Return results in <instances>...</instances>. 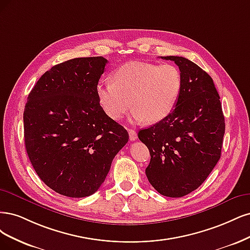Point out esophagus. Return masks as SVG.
<instances>
[{
  "mask_svg": "<svg viewBox=\"0 0 250 250\" xmlns=\"http://www.w3.org/2000/svg\"><path fill=\"white\" fill-rule=\"evenodd\" d=\"M128 136H130V140L131 141H135L137 138H138V136H137V133L134 130H128Z\"/></svg>",
  "mask_w": 250,
  "mask_h": 250,
  "instance_id": "1",
  "label": "esophagus"
}]
</instances>
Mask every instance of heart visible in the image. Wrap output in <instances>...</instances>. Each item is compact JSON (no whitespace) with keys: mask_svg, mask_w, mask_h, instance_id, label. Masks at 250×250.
Masks as SVG:
<instances>
[{"mask_svg":"<svg viewBox=\"0 0 250 250\" xmlns=\"http://www.w3.org/2000/svg\"><path fill=\"white\" fill-rule=\"evenodd\" d=\"M112 80L113 83H100L96 94L104 113L114 120L132 104L136 122L159 123L174 109L182 90L181 71L170 63L130 62L117 68Z\"/></svg>","mask_w":250,"mask_h":250,"instance_id":"obj_1","label":"heart"}]
</instances>
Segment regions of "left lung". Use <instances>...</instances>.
<instances>
[{
  "mask_svg": "<svg viewBox=\"0 0 250 250\" xmlns=\"http://www.w3.org/2000/svg\"><path fill=\"white\" fill-rule=\"evenodd\" d=\"M161 58L179 66L182 90L170 114L140 130L138 138L150 154L146 173L151 186L164 196L182 197L196 190L219 161L225 123L213 79L184 57Z\"/></svg>",
  "mask_w": 250,
  "mask_h": 250,
  "instance_id": "left-lung-1",
  "label": "left lung"
}]
</instances>
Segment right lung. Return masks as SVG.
Returning a JSON list of instances; mask_svg holds the SVG:
<instances>
[{
	"instance_id": "obj_1",
	"label": "right lung",
	"mask_w": 250,
	"mask_h": 250,
	"mask_svg": "<svg viewBox=\"0 0 250 250\" xmlns=\"http://www.w3.org/2000/svg\"><path fill=\"white\" fill-rule=\"evenodd\" d=\"M108 60L75 58L45 71L23 111L25 146L47 187L68 197L98 191L112 161L128 141L125 128L104 113L96 87Z\"/></svg>"
}]
</instances>
